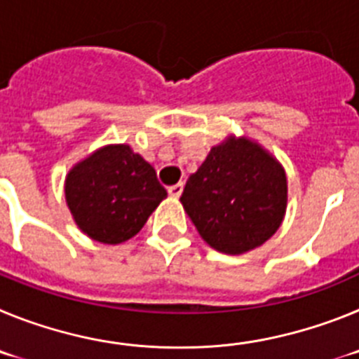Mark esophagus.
<instances>
[{
	"mask_svg": "<svg viewBox=\"0 0 359 359\" xmlns=\"http://www.w3.org/2000/svg\"><path fill=\"white\" fill-rule=\"evenodd\" d=\"M167 190H169V196H172V198H180L183 192V183H176V185L169 187Z\"/></svg>",
	"mask_w": 359,
	"mask_h": 359,
	"instance_id": "1",
	"label": "esophagus"
}]
</instances>
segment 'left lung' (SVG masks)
Segmentation results:
<instances>
[{
	"label": "left lung",
	"mask_w": 359,
	"mask_h": 359,
	"mask_svg": "<svg viewBox=\"0 0 359 359\" xmlns=\"http://www.w3.org/2000/svg\"><path fill=\"white\" fill-rule=\"evenodd\" d=\"M180 201L208 246L243 255L280 228L287 208L286 170L259 142L230 135L190 174Z\"/></svg>",
	"instance_id": "obj_1"
}]
</instances>
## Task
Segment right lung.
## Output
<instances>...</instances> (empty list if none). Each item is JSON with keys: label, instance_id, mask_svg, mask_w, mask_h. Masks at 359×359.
Segmentation results:
<instances>
[{"label": "right lung", "instance_id": "obj_1", "mask_svg": "<svg viewBox=\"0 0 359 359\" xmlns=\"http://www.w3.org/2000/svg\"><path fill=\"white\" fill-rule=\"evenodd\" d=\"M65 198L79 230L104 244L135 237L167 198L156 170L128 144H109L66 174Z\"/></svg>", "mask_w": 359, "mask_h": 359}]
</instances>
